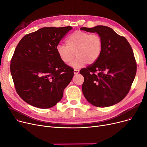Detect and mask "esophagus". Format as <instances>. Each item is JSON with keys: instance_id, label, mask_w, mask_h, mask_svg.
Here are the masks:
<instances>
[{"instance_id": "1", "label": "esophagus", "mask_w": 147, "mask_h": 147, "mask_svg": "<svg viewBox=\"0 0 147 147\" xmlns=\"http://www.w3.org/2000/svg\"><path fill=\"white\" fill-rule=\"evenodd\" d=\"M74 74H78L79 73V69H74Z\"/></svg>"}]
</instances>
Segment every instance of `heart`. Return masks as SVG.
<instances>
[{
	"label": "heart",
	"mask_w": 147,
	"mask_h": 147,
	"mask_svg": "<svg viewBox=\"0 0 147 147\" xmlns=\"http://www.w3.org/2000/svg\"><path fill=\"white\" fill-rule=\"evenodd\" d=\"M66 46L59 44L57 53L61 61L68 64L76 56L77 58L70 64L74 69H79L86 63L92 64L99 59L103 49V41L98 34H90L83 31H76L65 40Z\"/></svg>",
	"instance_id": "obj_1"
}]
</instances>
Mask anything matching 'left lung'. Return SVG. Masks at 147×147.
Masks as SVG:
<instances>
[{
    "label": "left lung",
    "mask_w": 147,
    "mask_h": 147,
    "mask_svg": "<svg viewBox=\"0 0 147 147\" xmlns=\"http://www.w3.org/2000/svg\"><path fill=\"white\" fill-rule=\"evenodd\" d=\"M96 33L103 41L101 55L95 63L80 69L84 77L82 92L87 101L97 107L112 106L127 95L136 73V63L130 45L110 27H82Z\"/></svg>",
    "instance_id": "left-lung-1"
}]
</instances>
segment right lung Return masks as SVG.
Returning a JSON list of instances; mask_svg holds the SVG:
<instances>
[{
  "mask_svg": "<svg viewBox=\"0 0 147 147\" xmlns=\"http://www.w3.org/2000/svg\"><path fill=\"white\" fill-rule=\"evenodd\" d=\"M72 28L43 27L24 36L17 46L11 73L17 94L27 104L49 109L63 98L74 70L61 61L56 48Z\"/></svg>",
  "mask_w": 147,
  "mask_h": 147,
  "instance_id": "add662e5",
  "label": "right lung"
}]
</instances>
